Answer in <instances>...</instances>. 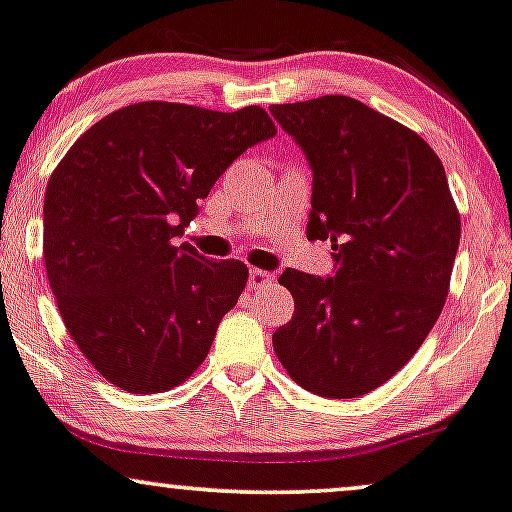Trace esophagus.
Returning <instances> with one entry per match:
<instances>
[{
	"label": "esophagus",
	"mask_w": 512,
	"mask_h": 512,
	"mask_svg": "<svg viewBox=\"0 0 512 512\" xmlns=\"http://www.w3.org/2000/svg\"><path fill=\"white\" fill-rule=\"evenodd\" d=\"M269 283H274V274H269V271L264 269H250L248 288H264L269 286Z\"/></svg>",
	"instance_id": "esophagus-1"
}]
</instances>
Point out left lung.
Returning a JSON list of instances; mask_svg holds the SVG:
<instances>
[{
    "label": "left lung",
    "instance_id": "8db88e82",
    "mask_svg": "<svg viewBox=\"0 0 512 512\" xmlns=\"http://www.w3.org/2000/svg\"><path fill=\"white\" fill-rule=\"evenodd\" d=\"M312 170L307 238H331L333 274L286 269L295 314L274 349L304 390L352 399L409 361L439 319L461 217L442 160L366 103L328 94L271 106Z\"/></svg>",
    "mask_w": 512,
    "mask_h": 512
}]
</instances>
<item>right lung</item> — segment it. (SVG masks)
Returning a JSON list of instances; mask_svg holds the SVG:
<instances>
[{
	"mask_svg": "<svg viewBox=\"0 0 512 512\" xmlns=\"http://www.w3.org/2000/svg\"><path fill=\"white\" fill-rule=\"evenodd\" d=\"M276 134L260 106L120 108L75 141L44 196V264L68 333L134 394L184 383L248 283L238 260L177 243L238 155Z\"/></svg>",
	"mask_w": 512,
	"mask_h": 512,
	"instance_id": "1",
	"label": "right lung"
}]
</instances>
